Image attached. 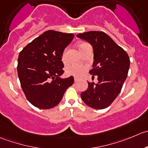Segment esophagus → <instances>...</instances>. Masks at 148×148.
<instances>
[{"instance_id":"34e87169","label":"esophagus","mask_w":148,"mask_h":148,"mask_svg":"<svg viewBox=\"0 0 148 148\" xmlns=\"http://www.w3.org/2000/svg\"><path fill=\"white\" fill-rule=\"evenodd\" d=\"M79 80V78L78 77H74V81L75 82H77Z\"/></svg>"}]
</instances>
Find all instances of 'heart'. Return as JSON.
I'll return each mask as SVG.
<instances>
[{
    "label": "heart",
    "mask_w": 148,
    "mask_h": 148,
    "mask_svg": "<svg viewBox=\"0 0 148 148\" xmlns=\"http://www.w3.org/2000/svg\"><path fill=\"white\" fill-rule=\"evenodd\" d=\"M84 44L86 43H82L80 45V47L83 46ZM67 55H68V48L65 49V50L63 51L62 55V60L63 62H65L67 60ZM87 68L86 66L83 65H71L70 66H68L67 68V73L70 75H73L75 76H80L81 75H83L85 73V71H86Z\"/></svg>",
    "instance_id": "heart-1"
}]
</instances>
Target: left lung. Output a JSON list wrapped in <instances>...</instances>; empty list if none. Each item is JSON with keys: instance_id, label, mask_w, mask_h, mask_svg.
<instances>
[{"instance_id": "obj_1", "label": "left lung", "mask_w": 148, "mask_h": 148, "mask_svg": "<svg viewBox=\"0 0 148 148\" xmlns=\"http://www.w3.org/2000/svg\"><path fill=\"white\" fill-rule=\"evenodd\" d=\"M77 36L93 46L94 62L89 73L93 78L96 75L99 80L96 84L88 82V88L81 93V99L93 109L107 108L122 90L130 68V58L104 32L91 31Z\"/></svg>"}]
</instances>
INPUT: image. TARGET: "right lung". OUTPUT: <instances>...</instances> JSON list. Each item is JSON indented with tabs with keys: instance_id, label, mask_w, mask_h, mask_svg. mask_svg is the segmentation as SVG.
Wrapping results in <instances>:
<instances>
[{
	"instance_id": "1",
	"label": "right lung",
	"mask_w": 148,
	"mask_h": 148,
	"mask_svg": "<svg viewBox=\"0 0 148 148\" xmlns=\"http://www.w3.org/2000/svg\"><path fill=\"white\" fill-rule=\"evenodd\" d=\"M73 38V34L47 31L20 52L18 78L26 99L36 107H55L67 88L73 84V76L60 77L64 73L62 52Z\"/></svg>"
}]
</instances>
